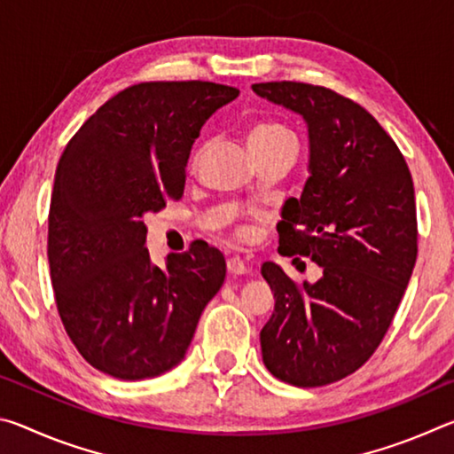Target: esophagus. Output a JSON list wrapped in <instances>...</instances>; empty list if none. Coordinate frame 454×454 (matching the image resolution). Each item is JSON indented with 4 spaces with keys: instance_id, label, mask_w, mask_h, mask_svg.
Returning a JSON list of instances; mask_svg holds the SVG:
<instances>
[{
    "instance_id": "34e87169",
    "label": "esophagus",
    "mask_w": 454,
    "mask_h": 454,
    "mask_svg": "<svg viewBox=\"0 0 454 454\" xmlns=\"http://www.w3.org/2000/svg\"><path fill=\"white\" fill-rule=\"evenodd\" d=\"M226 266H228V272H230V274H234V276L248 274V266H246V264H244V260H242V258H238V256L228 258Z\"/></svg>"
}]
</instances>
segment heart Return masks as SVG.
<instances>
[{
  "mask_svg": "<svg viewBox=\"0 0 454 454\" xmlns=\"http://www.w3.org/2000/svg\"><path fill=\"white\" fill-rule=\"evenodd\" d=\"M282 140H294V136L288 128L276 124V121H266V124H260L252 129L248 136V145L250 148H260V145H270Z\"/></svg>",
  "mask_w": 454,
  "mask_h": 454,
  "instance_id": "b5f03b06",
  "label": "heart"
}]
</instances>
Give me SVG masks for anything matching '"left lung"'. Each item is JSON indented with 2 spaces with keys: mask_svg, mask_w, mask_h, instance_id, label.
<instances>
[{
  "mask_svg": "<svg viewBox=\"0 0 454 454\" xmlns=\"http://www.w3.org/2000/svg\"><path fill=\"white\" fill-rule=\"evenodd\" d=\"M309 126V180L278 222L280 252L306 256L320 280L296 284L262 264L274 312L260 330L268 371L294 387H325L379 348L417 262V206L409 166L363 106L301 82L254 83Z\"/></svg>",
  "mask_w": 454,
  "mask_h": 454,
  "instance_id": "8db88e82",
  "label": "left lung"
}]
</instances>
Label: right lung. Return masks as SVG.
Listing matches in <instances>:
<instances>
[{
  "instance_id": "right-lung-1",
  "label": "right lung",
  "mask_w": 454,
  "mask_h": 454,
  "mask_svg": "<svg viewBox=\"0 0 454 454\" xmlns=\"http://www.w3.org/2000/svg\"><path fill=\"white\" fill-rule=\"evenodd\" d=\"M238 94L198 80L136 83L61 153L48 218L53 294L80 355L114 379H152L178 364L224 284L226 260L210 246L153 266L144 216L182 198L192 144Z\"/></svg>"
}]
</instances>
